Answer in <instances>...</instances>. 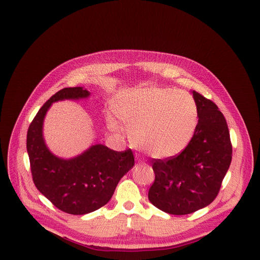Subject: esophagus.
<instances>
[{"instance_id": "obj_1", "label": "esophagus", "mask_w": 260, "mask_h": 260, "mask_svg": "<svg viewBox=\"0 0 260 260\" xmlns=\"http://www.w3.org/2000/svg\"><path fill=\"white\" fill-rule=\"evenodd\" d=\"M138 162H139V164H142L143 161H142V160H138Z\"/></svg>"}]
</instances>
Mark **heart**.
<instances>
[{
  "mask_svg": "<svg viewBox=\"0 0 260 260\" xmlns=\"http://www.w3.org/2000/svg\"><path fill=\"white\" fill-rule=\"evenodd\" d=\"M114 112L130 129L133 144L155 158H168L182 152L199 117L190 93L164 88L123 91L114 102ZM107 122L113 130H121L114 117L108 116Z\"/></svg>",
  "mask_w": 260,
  "mask_h": 260,
  "instance_id": "b5f03b06",
  "label": "heart"
}]
</instances>
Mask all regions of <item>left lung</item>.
<instances>
[{
	"instance_id": "8db88e82",
	"label": "left lung",
	"mask_w": 260,
	"mask_h": 260,
	"mask_svg": "<svg viewBox=\"0 0 260 260\" xmlns=\"http://www.w3.org/2000/svg\"><path fill=\"white\" fill-rule=\"evenodd\" d=\"M199 122L179 155L153 159L155 181L148 200L171 215H187L208 206L230 167L232 145L225 118L214 102L193 91Z\"/></svg>"
}]
</instances>
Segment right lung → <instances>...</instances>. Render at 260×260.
I'll list each match as a JSON object with an SVG mask.
<instances>
[{
	"label": "right lung",
	"mask_w": 260,
	"mask_h": 260,
	"mask_svg": "<svg viewBox=\"0 0 260 260\" xmlns=\"http://www.w3.org/2000/svg\"><path fill=\"white\" fill-rule=\"evenodd\" d=\"M90 95L81 86L55 93L40 108L27 133V152L35 185L55 207L72 215H85L109 202L120 179L135 165L131 149L116 152L103 144L92 145L74 158L50 152L43 139V121L55 102Z\"/></svg>",
	"instance_id": "right-lung-1"
}]
</instances>
